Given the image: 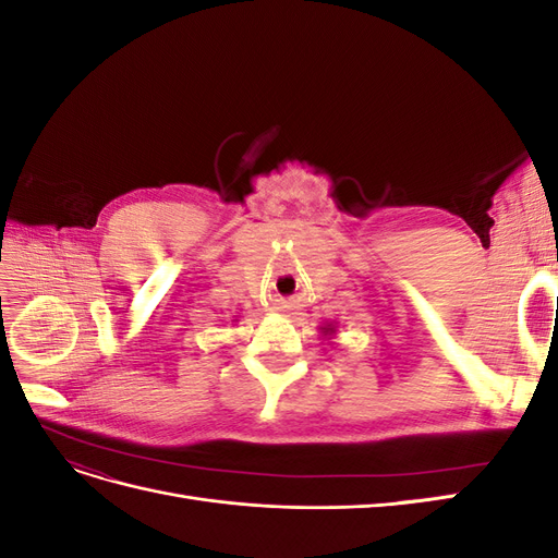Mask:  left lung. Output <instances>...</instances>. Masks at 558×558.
Wrapping results in <instances>:
<instances>
[{
  "instance_id": "8db88e82",
  "label": "left lung",
  "mask_w": 558,
  "mask_h": 558,
  "mask_svg": "<svg viewBox=\"0 0 558 558\" xmlns=\"http://www.w3.org/2000/svg\"><path fill=\"white\" fill-rule=\"evenodd\" d=\"M318 330H320V337H324V340H332V337L337 335V324H335V320H330V324H324Z\"/></svg>"
}]
</instances>
